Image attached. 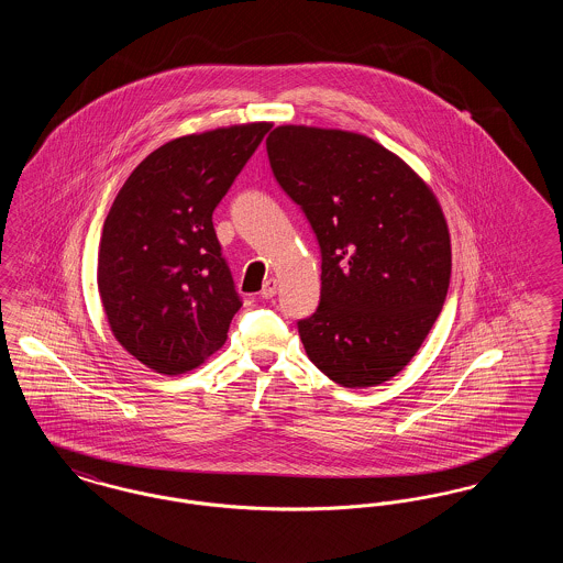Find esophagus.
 Instances as JSON below:
<instances>
[{
  "mask_svg": "<svg viewBox=\"0 0 563 563\" xmlns=\"http://www.w3.org/2000/svg\"><path fill=\"white\" fill-rule=\"evenodd\" d=\"M278 291V280L276 278H268L266 283H264V289H262V297L264 299H272L274 295Z\"/></svg>",
  "mask_w": 563,
  "mask_h": 563,
  "instance_id": "obj_1",
  "label": "esophagus"
}]
</instances>
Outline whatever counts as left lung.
Segmentation results:
<instances>
[{
	"label": "left lung",
	"instance_id": "left-lung-1",
	"mask_svg": "<svg viewBox=\"0 0 563 563\" xmlns=\"http://www.w3.org/2000/svg\"><path fill=\"white\" fill-rule=\"evenodd\" d=\"M266 147L321 246V303L297 321L306 354L340 386H377L413 358L441 314L452 274L441 207L365 134L278 126Z\"/></svg>",
	"mask_w": 563,
	"mask_h": 563
}]
</instances>
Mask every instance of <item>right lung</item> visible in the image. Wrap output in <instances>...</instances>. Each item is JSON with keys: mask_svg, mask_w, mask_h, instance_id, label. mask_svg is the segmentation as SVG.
Masks as SVG:
<instances>
[{"mask_svg": "<svg viewBox=\"0 0 563 563\" xmlns=\"http://www.w3.org/2000/svg\"><path fill=\"white\" fill-rule=\"evenodd\" d=\"M272 124L164 143L118 191L99 244V294L115 340L145 367L186 374L228 340L241 295L213 211Z\"/></svg>", "mask_w": 563, "mask_h": 563, "instance_id": "add662e5", "label": "right lung"}]
</instances>
